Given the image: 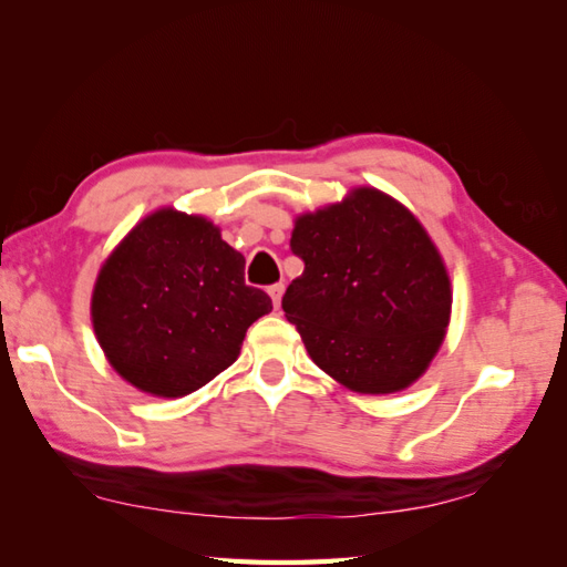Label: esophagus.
I'll return each instance as SVG.
<instances>
[{
  "label": "esophagus",
  "mask_w": 567,
  "mask_h": 567,
  "mask_svg": "<svg viewBox=\"0 0 567 567\" xmlns=\"http://www.w3.org/2000/svg\"><path fill=\"white\" fill-rule=\"evenodd\" d=\"M284 289H286V286H284V284H274V286H268V296H271V301H274V306H278V303H281V296H284Z\"/></svg>",
  "instance_id": "1"
}]
</instances>
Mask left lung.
Segmentation results:
<instances>
[{
    "label": "left lung",
    "mask_w": 567,
    "mask_h": 567,
    "mask_svg": "<svg viewBox=\"0 0 567 567\" xmlns=\"http://www.w3.org/2000/svg\"><path fill=\"white\" fill-rule=\"evenodd\" d=\"M303 274L281 309L313 363L359 393L411 385L439 351L451 281L413 214L375 188H355L296 221Z\"/></svg>",
    "instance_id": "left-lung-1"
}]
</instances>
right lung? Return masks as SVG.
Instances as JSON below:
<instances>
[{"label":"right lung","mask_w":567,"mask_h":567,"mask_svg":"<svg viewBox=\"0 0 567 567\" xmlns=\"http://www.w3.org/2000/svg\"><path fill=\"white\" fill-rule=\"evenodd\" d=\"M244 256L206 218L164 208L144 218L96 278L92 319L116 373L176 399L228 369L274 309L244 281Z\"/></svg>","instance_id":"add662e5"}]
</instances>
